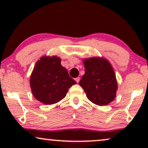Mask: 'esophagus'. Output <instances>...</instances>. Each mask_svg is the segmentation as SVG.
I'll use <instances>...</instances> for the list:
<instances>
[{"instance_id": "obj_1", "label": "esophagus", "mask_w": 148, "mask_h": 148, "mask_svg": "<svg viewBox=\"0 0 148 148\" xmlns=\"http://www.w3.org/2000/svg\"><path fill=\"white\" fill-rule=\"evenodd\" d=\"M75 81H76V82H77V83H79V81H80V77H77V78H75Z\"/></svg>"}]
</instances>
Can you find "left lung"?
I'll list each match as a JSON object with an SVG mask.
<instances>
[{"label": "left lung", "instance_id": "obj_1", "mask_svg": "<svg viewBox=\"0 0 148 148\" xmlns=\"http://www.w3.org/2000/svg\"><path fill=\"white\" fill-rule=\"evenodd\" d=\"M85 74L79 82L87 98L94 104L105 106L116 97L118 89L115 73L108 59L94 56L83 60Z\"/></svg>", "mask_w": 148, "mask_h": 148}]
</instances>
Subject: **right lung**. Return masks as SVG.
<instances>
[{
  "label": "right lung",
  "instance_id": "right-lung-1",
  "mask_svg": "<svg viewBox=\"0 0 148 148\" xmlns=\"http://www.w3.org/2000/svg\"><path fill=\"white\" fill-rule=\"evenodd\" d=\"M56 56H42L36 62L30 75L32 93L36 100L46 105L56 104L66 96L76 82Z\"/></svg>",
  "mask_w": 148,
  "mask_h": 148
}]
</instances>
